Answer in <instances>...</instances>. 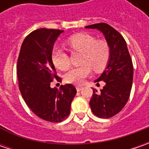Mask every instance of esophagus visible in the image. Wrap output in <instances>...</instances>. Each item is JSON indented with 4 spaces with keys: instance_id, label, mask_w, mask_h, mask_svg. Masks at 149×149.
Wrapping results in <instances>:
<instances>
[{
    "instance_id": "1",
    "label": "esophagus",
    "mask_w": 149,
    "mask_h": 149,
    "mask_svg": "<svg viewBox=\"0 0 149 149\" xmlns=\"http://www.w3.org/2000/svg\"><path fill=\"white\" fill-rule=\"evenodd\" d=\"M82 89H83V87H80V86H77V87H76V89H77L78 92L80 91V90H82Z\"/></svg>"
}]
</instances>
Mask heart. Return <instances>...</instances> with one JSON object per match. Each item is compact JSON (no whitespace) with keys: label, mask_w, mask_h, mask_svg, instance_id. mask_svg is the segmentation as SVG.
Returning a JSON list of instances; mask_svg holds the SVG:
<instances>
[{"label":"heart","mask_w":149,"mask_h":149,"mask_svg":"<svg viewBox=\"0 0 149 149\" xmlns=\"http://www.w3.org/2000/svg\"><path fill=\"white\" fill-rule=\"evenodd\" d=\"M68 45L73 52L82 53L80 64L83 65L74 68L65 76L67 83L81 84L89 76L92 69L95 72L104 70L110 60L111 49L109 43L98 40L96 37L86 33L74 35L68 39ZM52 61L61 70H67L70 66V56L64 49L55 47L52 50Z\"/></svg>","instance_id":"b5f03b06"}]
</instances>
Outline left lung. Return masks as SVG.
<instances>
[{"instance_id": "1", "label": "left lung", "mask_w": 149, "mask_h": 149, "mask_svg": "<svg viewBox=\"0 0 149 149\" xmlns=\"http://www.w3.org/2000/svg\"><path fill=\"white\" fill-rule=\"evenodd\" d=\"M103 32L111 49L110 60L105 70L95 82L104 81L100 93L93 89L89 105L97 117L109 118L118 113L127 104L132 89L134 67L127 44L122 35L106 23L85 26Z\"/></svg>"}]
</instances>
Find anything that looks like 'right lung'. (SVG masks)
<instances>
[{"mask_svg":"<svg viewBox=\"0 0 149 149\" xmlns=\"http://www.w3.org/2000/svg\"><path fill=\"white\" fill-rule=\"evenodd\" d=\"M63 32L55 29H38L29 34L20 47L17 60V76L22 98L39 118L60 123L69 116L71 102L76 95L74 85L67 84L60 89L51 88L57 76L52 61V50Z\"/></svg>","mask_w":149,"mask_h":149,"instance_id":"right-lung-1","label":"right lung"}]
</instances>
